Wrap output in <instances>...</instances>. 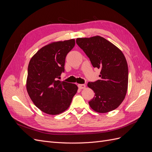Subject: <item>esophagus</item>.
<instances>
[{"label":"esophagus","mask_w":152,"mask_h":152,"mask_svg":"<svg viewBox=\"0 0 152 152\" xmlns=\"http://www.w3.org/2000/svg\"><path fill=\"white\" fill-rule=\"evenodd\" d=\"M78 87L80 89H83L86 88V85L85 84H78Z\"/></svg>","instance_id":"obj_1"}]
</instances>
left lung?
<instances>
[{
    "label": "left lung",
    "instance_id": "1",
    "mask_svg": "<svg viewBox=\"0 0 152 152\" xmlns=\"http://www.w3.org/2000/svg\"><path fill=\"white\" fill-rule=\"evenodd\" d=\"M93 67L101 69L100 79L89 82L94 97L89 102L98 113H107L118 108L126 97L128 87V66L122 50L101 36L77 38Z\"/></svg>",
    "mask_w": 152,
    "mask_h": 152
}]
</instances>
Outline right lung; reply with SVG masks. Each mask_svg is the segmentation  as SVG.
<instances>
[{
	"label": "right lung",
	"instance_id": "right-lung-1",
	"mask_svg": "<svg viewBox=\"0 0 152 152\" xmlns=\"http://www.w3.org/2000/svg\"><path fill=\"white\" fill-rule=\"evenodd\" d=\"M75 44L73 39L50 42L40 48L29 62L27 93L36 107L45 113L65 112L77 93L75 84L56 80L65 70L66 56Z\"/></svg>",
	"mask_w": 152,
	"mask_h": 152
}]
</instances>
